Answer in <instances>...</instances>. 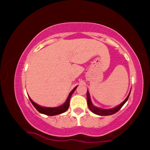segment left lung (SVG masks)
I'll list each match as a JSON object with an SVG mask.
<instances>
[{
    "label": "left lung",
    "instance_id": "8db88e82",
    "mask_svg": "<svg viewBox=\"0 0 150 150\" xmlns=\"http://www.w3.org/2000/svg\"><path fill=\"white\" fill-rule=\"evenodd\" d=\"M131 92V91H130ZM130 92L128 96L127 97V98L125 99V101L122 102L120 105H117L116 108H114L113 109H101V108H98L95 107L93 105L91 101V98H90V95L89 91H87V105L88 108L91 110L93 113L95 114H97L98 115H101V116H106V115H113V114L117 113V111L120 110V109L122 108V106L124 105L125 103V102L127 101L128 98H129V95H130Z\"/></svg>",
    "mask_w": 150,
    "mask_h": 150
}]
</instances>
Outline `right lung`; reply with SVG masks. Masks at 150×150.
Wrapping results in <instances>:
<instances>
[{
    "label": "right lung",
    "instance_id": "right-lung-1",
    "mask_svg": "<svg viewBox=\"0 0 150 150\" xmlns=\"http://www.w3.org/2000/svg\"><path fill=\"white\" fill-rule=\"evenodd\" d=\"M77 87V86L75 87L74 89H73L72 91H71V93H69V96L67 97V99L66 101L64 103L63 105L57 107V108H45V107H41L39 105H37L36 103H35V102L33 101L29 97H28V98H29L30 101L32 103L33 106L36 108L37 110L39 111V113L45 114V115H49V116L59 115V114H61V113L65 112V111L68 109L69 107V101H70L71 95L73 93V92L75 91V90L76 89V88Z\"/></svg>",
    "mask_w": 150,
    "mask_h": 150
}]
</instances>
